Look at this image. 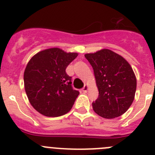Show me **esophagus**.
<instances>
[{
    "mask_svg": "<svg viewBox=\"0 0 155 155\" xmlns=\"http://www.w3.org/2000/svg\"><path fill=\"white\" fill-rule=\"evenodd\" d=\"M88 90H89V86H88L87 85H85L84 87L83 88V93H87Z\"/></svg>",
    "mask_w": 155,
    "mask_h": 155,
    "instance_id": "1",
    "label": "esophagus"
}]
</instances>
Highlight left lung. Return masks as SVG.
<instances>
[{
	"instance_id": "8db88e82",
	"label": "left lung",
	"mask_w": 155,
	"mask_h": 155,
	"mask_svg": "<svg viewBox=\"0 0 155 155\" xmlns=\"http://www.w3.org/2000/svg\"><path fill=\"white\" fill-rule=\"evenodd\" d=\"M94 72L99 97L93 103L99 116L113 119L124 114L134 100L137 79L125 58L110 49L85 55Z\"/></svg>"
}]
</instances>
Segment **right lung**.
Returning <instances> with one entry per match:
<instances>
[{
  "instance_id": "right-lung-1",
  "label": "right lung",
  "mask_w": 155,
  "mask_h": 155,
  "mask_svg": "<svg viewBox=\"0 0 155 155\" xmlns=\"http://www.w3.org/2000/svg\"><path fill=\"white\" fill-rule=\"evenodd\" d=\"M77 56L76 52L51 48L38 52L28 62L24 72L25 90L38 112L55 117L72 109L79 92L72 89L65 69Z\"/></svg>"
}]
</instances>
